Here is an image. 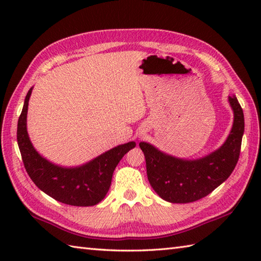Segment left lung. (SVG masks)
Returning <instances> with one entry per match:
<instances>
[{"label": "left lung", "mask_w": 261, "mask_h": 261, "mask_svg": "<svg viewBox=\"0 0 261 261\" xmlns=\"http://www.w3.org/2000/svg\"><path fill=\"white\" fill-rule=\"evenodd\" d=\"M233 124L224 143L198 159H182L160 151L148 142L139 146L146 158L149 182L153 191L170 203H191L205 197L233 171L245 132L243 111L237 97L229 96Z\"/></svg>", "instance_id": "8db88e82"}]
</instances>
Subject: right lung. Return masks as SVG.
Instances as JSON below:
<instances>
[{
  "instance_id": "right-lung-1",
  "label": "right lung",
  "mask_w": 261,
  "mask_h": 261,
  "mask_svg": "<svg viewBox=\"0 0 261 261\" xmlns=\"http://www.w3.org/2000/svg\"><path fill=\"white\" fill-rule=\"evenodd\" d=\"M31 87L18 121V145L28 175L38 188L64 204L93 206L107 195L113 171L124 154L136 147L135 141L116 146L82 166L63 167L49 162L32 146L27 131V114Z\"/></svg>"
}]
</instances>
